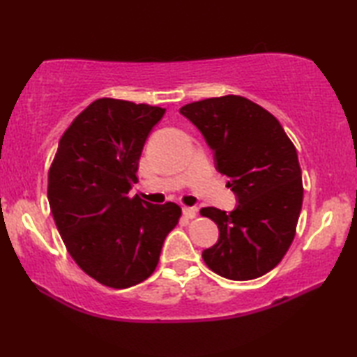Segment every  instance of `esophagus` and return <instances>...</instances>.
<instances>
[{"instance_id":"esophagus-1","label":"esophagus","mask_w":357,"mask_h":357,"mask_svg":"<svg viewBox=\"0 0 357 357\" xmlns=\"http://www.w3.org/2000/svg\"><path fill=\"white\" fill-rule=\"evenodd\" d=\"M183 214L185 219H195L197 217V209L195 208H183Z\"/></svg>"}]
</instances>
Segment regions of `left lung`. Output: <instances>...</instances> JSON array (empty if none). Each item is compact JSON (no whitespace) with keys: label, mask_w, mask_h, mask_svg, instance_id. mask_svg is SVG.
Segmentation results:
<instances>
[{"label":"left lung","mask_w":357,"mask_h":357,"mask_svg":"<svg viewBox=\"0 0 357 357\" xmlns=\"http://www.w3.org/2000/svg\"><path fill=\"white\" fill-rule=\"evenodd\" d=\"M214 151L217 172L238 198L231 213L203 208L219 227V241L203 250L211 271L229 280L261 277L285 257L302 208V174L294 144L279 121L241 96L181 107Z\"/></svg>","instance_id":"left-lung-1"}]
</instances>
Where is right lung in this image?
<instances>
[{
  "label": "right lung",
  "instance_id": "obj_1",
  "mask_svg": "<svg viewBox=\"0 0 357 357\" xmlns=\"http://www.w3.org/2000/svg\"><path fill=\"white\" fill-rule=\"evenodd\" d=\"M164 113L129 100H94L66 129L48 170V203L66 249L105 287L146 280L179 222L176 203L128 197L144 142Z\"/></svg>",
  "mask_w": 357,
  "mask_h": 357
}]
</instances>
